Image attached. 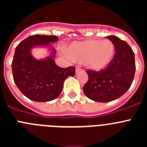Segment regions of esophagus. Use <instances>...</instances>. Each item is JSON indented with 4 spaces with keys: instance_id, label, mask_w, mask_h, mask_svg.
Wrapping results in <instances>:
<instances>
[{
    "instance_id": "1",
    "label": "esophagus",
    "mask_w": 147,
    "mask_h": 147,
    "mask_svg": "<svg viewBox=\"0 0 147 147\" xmlns=\"http://www.w3.org/2000/svg\"><path fill=\"white\" fill-rule=\"evenodd\" d=\"M83 70L82 69V68H80L79 66H77V67H76V74H78V73H80V72H82Z\"/></svg>"
}]
</instances>
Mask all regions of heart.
<instances>
[{"label": "heart", "mask_w": 147, "mask_h": 147, "mask_svg": "<svg viewBox=\"0 0 147 147\" xmlns=\"http://www.w3.org/2000/svg\"><path fill=\"white\" fill-rule=\"evenodd\" d=\"M67 53L72 59L84 62L90 70L99 71L113 60L115 45L108 39L75 41L67 46Z\"/></svg>", "instance_id": "b5f03b06"}]
</instances>
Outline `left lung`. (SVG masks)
Returning a JSON list of instances; mask_svg holds the SVG:
<instances>
[{"instance_id": "obj_1", "label": "left lung", "mask_w": 147, "mask_h": 147, "mask_svg": "<svg viewBox=\"0 0 147 147\" xmlns=\"http://www.w3.org/2000/svg\"><path fill=\"white\" fill-rule=\"evenodd\" d=\"M107 39L115 45L114 57L105 69L86 71L88 82L83 91L88 98L98 102L117 99L130 88L136 72L135 54L125 41L110 35Z\"/></svg>"}]
</instances>
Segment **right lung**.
<instances>
[{
  "label": "right lung",
  "mask_w": 147,
  "mask_h": 147,
  "mask_svg": "<svg viewBox=\"0 0 147 147\" xmlns=\"http://www.w3.org/2000/svg\"><path fill=\"white\" fill-rule=\"evenodd\" d=\"M57 40L58 37L54 35H33L15 49L11 63L14 82L20 92L32 101L55 99L62 92L65 80L75 75L74 67L62 68L56 65V50L51 43ZM35 47H49L51 54L45 59H35L31 54V49Z\"/></svg>",
  "instance_id": "add662e5"
}]
</instances>
